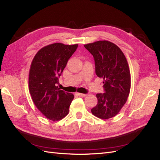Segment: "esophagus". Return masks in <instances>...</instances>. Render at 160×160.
Here are the masks:
<instances>
[{
  "instance_id": "1",
  "label": "esophagus",
  "mask_w": 160,
  "mask_h": 160,
  "mask_svg": "<svg viewBox=\"0 0 160 160\" xmlns=\"http://www.w3.org/2000/svg\"><path fill=\"white\" fill-rule=\"evenodd\" d=\"M77 95L80 97H85L87 96V94H82V93H77Z\"/></svg>"
}]
</instances>
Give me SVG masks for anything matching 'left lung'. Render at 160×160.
Here are the masks:
<instances>
[{"mask_svg":"<svg viewBox=\"0 0 160 160\" xmlns=\"http://www.w3.org/2000/svg\"><path fill=\"white\" fill-rule=\"evenodd\" d=\"M84 47L94 56L96 74L104 80L105 91L96 94L98 104L91 112L100 119H109L119 113L130 94L131 76L127 60L121 49L110 41H96Z\"/></svg>","mask_w":160,"mask_h":160,"instance_id":"1","label":"left lung"}]
</instances>
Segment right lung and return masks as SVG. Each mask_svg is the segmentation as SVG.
<instances>
[{"label":"right lung","mask_w":160,"mask_h":160,"mask_svg":"<svg viewBox=\"0 0 160 160\" xmlns=\"http://www.w3.org/2000/svg\"><path fill=\"white\" fill-rule=\"evenodd\" d=\"M78 46L49 44L39 50L32 61L28 76L30 94L36 107L48 120H60L69 112L74 96L56 86L58 77Z\"/></svg>","instance_id":"right-lung-1"}]
</instances>
